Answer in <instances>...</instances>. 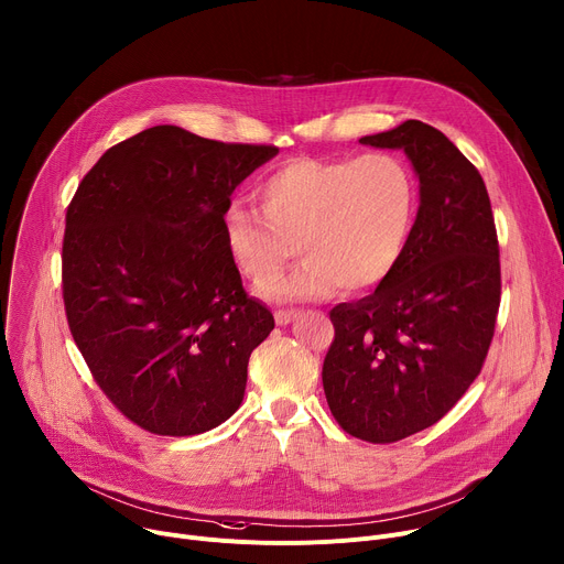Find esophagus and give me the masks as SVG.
<instances>
[{"label": "esophagus", "instance_id": "obj_1", "mask_svg": "<svg viewBox=\"0 0 564 564\" xmlns=\"http://www.w3.org/2000/svg\"><path fill=\"white\" fill-rule=\"evenodd\" d=\"M299 314H301L299 310H276V312H274L276 326H288V324H292V321H294Z\"/></svg>", "mask_w": 564, "mask_h": 564}]
</instances>
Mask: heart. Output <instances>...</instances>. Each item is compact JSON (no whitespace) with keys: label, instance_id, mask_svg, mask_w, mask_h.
I'll return each mask as SVG.
<instances>
[{"label":"heart","instance_id":"heart-1","mask_svg":"<svg viewBox=\"0 0 564 564\" xmlns=\"http://www.w3.org/2000/svg\"><path fill=\"white\" fill-rule=\"evenodd\" d=\"M261 209L231 203L223 212L225 250L254 285L272 283L296 252L303 261L263 294L316 301L381 285L406 252L415 181L394 153L290 158L257 185Z\"/></svg>","mask_w":564,"mask_h":564}]
</instances>
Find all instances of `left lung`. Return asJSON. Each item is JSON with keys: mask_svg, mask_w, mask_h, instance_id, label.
Instances as JSON below:
<instances>
[{"mask_svg": "<svg viewBox=\"0 0 564 564\" xmlns=\"http://www.w3.org/2000/svg\"><path fill=\"white\" fill-rule=\"evenodd\" d=\"M361 144L404 149L420 209L404 257L377 290L330 310L324 390L352 437L390 444L440 422L485 366L500 307L487 185L435 127L406 120Z\"/></svg>", "mask_w": 564, "mask_h": 564, "instance_id": "1", "label": "left lung"}]
</instances>
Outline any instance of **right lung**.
Listing matches in <instances>:
<instances>
[{
  "instance_id": "add662e5",
  "label": "right lung",
  "mask_w": 564,
  "mask_h": 564,
  "mask_svg": "<svg viewBox=\"0 0 564 564\" xmlns=\"http://www.w3.org/2000/svg\"><path fill=\"white\" fill-rule=\"evenodd\" d=\"M276 153L151 127L107 149L66 209L70 335L111 404L149 433L212 431L243 401L274 316L243 290L223 212Z\"/></svg>"
}]
</instances>
